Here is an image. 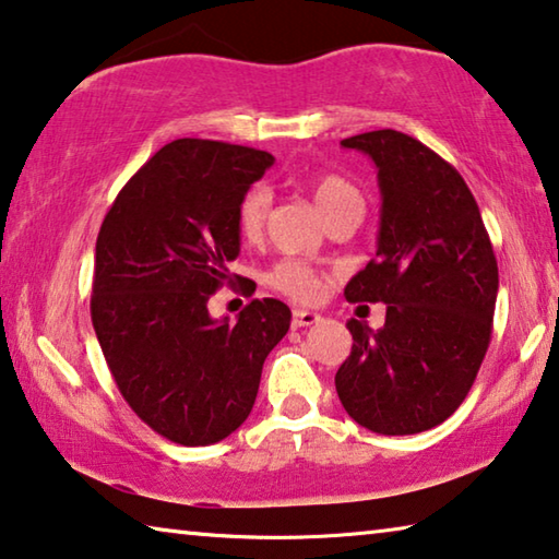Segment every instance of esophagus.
<instances>
[{"mask_svg": "<svg viewBox=\"0 0 559 559\" xmlns=\"http://www.w3.org/2000/svg\"><path fill=\"white\" fill-rule=\"evenodd\" d=\"M321 323V316L313 313V311H300V308H296L294 311V328H306V325H316Z\"/></svg>", "mask_w": 559, "mask_h": 559, "instance_id": "esophagus-1", "label": "esophagus"}]
</instances>
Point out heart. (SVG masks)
<instances>
[{
    "label": "heart",
    "instance_id": "obj_1",
    "mask_svg": "<svg viewBox=\"0 0 559 559\" xmlns=\"http://www.w3.org/2000/svg\"><path fill=\"white\" fill-rule=\"evenodd\" d=\"M311 193H313L316 206L321 209L323 216L331 214L335 206H341V203L358 199V191L335 174H323L318 176V179H313ZM269 203H271V197L263 186H253V189H248L241 203H238L236 226H238V234H241L246 241H255V238L261 236L265 216H269ZM271 283L286 296L298 298V300H313L318 294H321V286H323L321 276H318L311 265L298 263V261H283L281 265H276V271L271 273Z\"/></svg>",
    "mask_w": 559,
    "mask_h": 559
}]
</instances>
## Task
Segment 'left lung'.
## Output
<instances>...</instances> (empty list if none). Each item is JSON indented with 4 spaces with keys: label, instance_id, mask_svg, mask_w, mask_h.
Returning a JSON list of instances; mask_svg holds the SVG:
<instances>
[{
    "label": "left lung",
    "instance_id": "8db88e82",
    "mask_svg": "<svg viewBox=\"0 0 559 559\" xmlns=\"http://www.w3.org/2000/svg\"><path fill=\"white\" fill-rule=\"evenodd\" d=\"M373 158L380 189L376 259L345 298L385 304L373 331L350 318L335 373L345 413L380 436L448 420L471 393L492 335L498 261L480 209L453 166L393 129L341 141Z\"/></svg>",
    "mask_w": 559,
    "mask_h": 559
}]
</instances>
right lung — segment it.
Segmentation results:
<instances>
[{
  "instance_id": "add662e5",
  "label": "right lung",
  "mask_w": 559,
  "mask_h": 559,
  "mask_svg": "<svg viewBox=\"0 0 559 559\" xmlns=\"http://www.w3.org/2000/svg\"><path fill=\"white\" fill-rule=\"evenodd\" d=\"M269 166L259 148L176 139L131 176L96 238L92 323L106 366L131 411L179 445L231 436L290 328L276 298L251 300L236 323L209 313L241 253L238 203Z\"/></svg>"
}]
</instances>
